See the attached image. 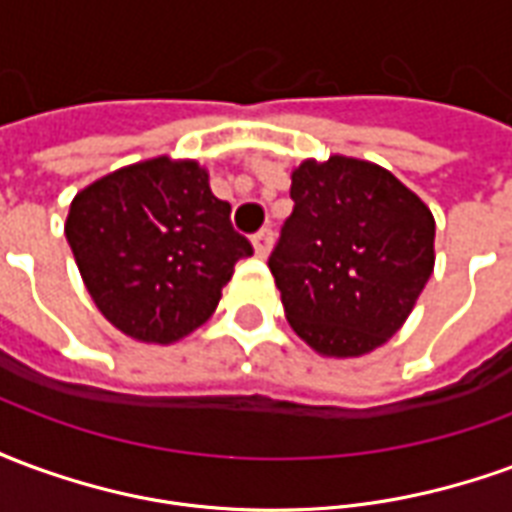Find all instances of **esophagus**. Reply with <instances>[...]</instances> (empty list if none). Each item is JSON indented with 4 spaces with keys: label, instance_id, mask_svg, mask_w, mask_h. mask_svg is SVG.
<instances>
[{
    "label": "esophagus",
    "instance_id": "34e87169",
    "mask_svg": "<svg viewBox=\"0 0 512 512\" xmlns=\"http://www.w3.org/2000/svg\"><path fill=\"white\" fill-rule=\"evenodd\" d=\"M252 244H255L257 257H266L271 252V244H274V230L271 227H263L260 233L252 235Z\"/></svg>",
    "mask_w": 512,
    "mask_h": 512
}]
</instances>
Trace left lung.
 Masks as SVG:
<instances>
[{"label": "left lung", "instance_id": "left-lung-1", "mask_svg": "<svg viewBox=\"0 0 512 512\" xmlns=\"http://www.w3.org/2000/svg\"><path fill=\"white\" fill-rule=\"evenodd\" d=\"M268 268L293 332L323 356L384 345L433 274L428 205L378 164L332 156L293 172Z\"/></svg>", "mask_w": 512, "mask_h": 512}]
</instances>
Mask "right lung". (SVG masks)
Here are the masks:
<instances>
[{
  "label": "right lung",
  "mask_w": 512,
  "mask_h": 512,
  "mask_svg": "<svg viewBox=\"0 0 512 512\" xmlns=\"http://www.w3.org/2000/svg\"><path fill=\"white\" fill-rule=\"evenodd\" d=\"M65 238L95 307L142 343H172L208 321L255 249L213 197L197 161L150 158L95 180L71 202Z\"/></svg>",
  "instance_id": "right-lung-1"
}]
</instances>
